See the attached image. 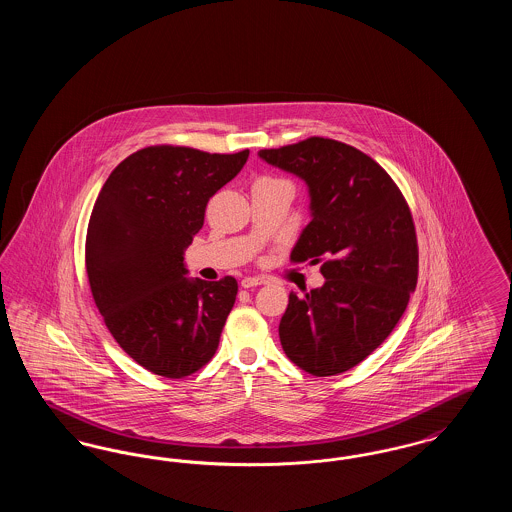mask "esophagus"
<instances>
[{
  "mask_svg": "<svg viewBox=\"0 0 512 512\" xmlns=\"http://www.w3.org/2000/svg\"><path fill=\"white\" fill-rule=\"evenodd\" d=\"M261 284H265V280L259 278V276H247V278L242 280V288H245V290L255 288V286H261Z\"/></svg>",
  "mask_w": 512,
  "mask_h": 512,
  "instance_id": "obj_1",
  "label": "esophagus"
}]
</instances>
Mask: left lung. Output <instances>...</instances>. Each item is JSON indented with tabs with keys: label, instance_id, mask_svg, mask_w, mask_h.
<instances>
[{
	"label": "left lung",
	"instance_id": "1",
	"mask_svg": "<svg viewBox=\"0 0 512 512\" xmlns=\"http://www.w3.org/2000/svg\"><path fill=\"white\" fill-rule=\"evenodd\" d=\"M257 155L309 192L311 222L292 261L324 259V284L290 293L280 343L305 372L340 374L386 340L407 309L418 276L411 211L390 174L347 144L309 138Z\"/></svg>",
	"mask_w": 512,
	"mask_h": 512
}]
</instances>
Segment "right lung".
<instances>
[{
	"label": "right lung",
	"mask_w": 512,
	"mask_h": 512,
	"mask_svg": "<svg viewBox=\"0 0 512 512\" xmlns=\"http://www.w3.org/2000/svg\"><path fill=\"white\" fill-rule=\"evenodd\" d=\"M232 155L157 146L126 157L103 184L86 236V270L109 332L149 372L184 378L211 361L238 282L188 278L184 251L209 197L244 169Z\"/></svg>",
	"instance_id": "obj_1"
}]
</instances>
